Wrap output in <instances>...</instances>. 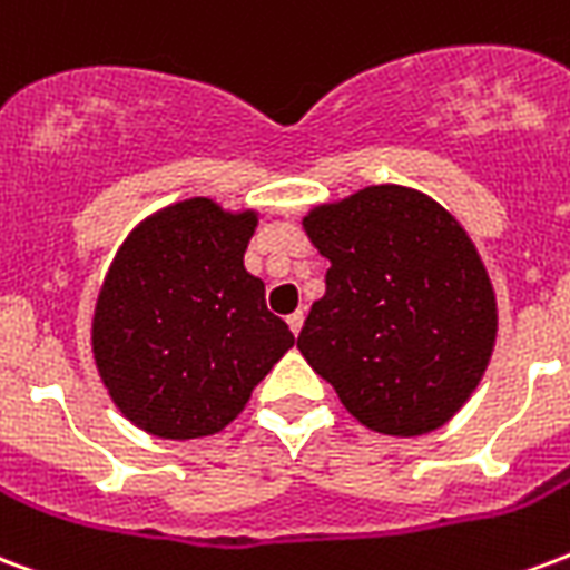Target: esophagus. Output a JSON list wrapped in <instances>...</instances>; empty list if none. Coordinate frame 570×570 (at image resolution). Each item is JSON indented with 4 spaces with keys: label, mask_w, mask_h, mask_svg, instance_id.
Segmentation results:
<instances>
[{
    "label": "esophagus",
    "mask_w": 570,
    "mask_h": 570,
    "mask_svg": "<svg viewBox=\"0 0 570 570\" xmlns=\"http://www.w3.org/2000/svg\"><path fill=\"white\" fill-rule=\"evenodd\" d=\"M286 323H289V328H293V334L302 332V325H304V311H302V307H298L295 314L286 316Z\"/></svg>",
    "instance_id": "esophagus-1"
}]
</instances>
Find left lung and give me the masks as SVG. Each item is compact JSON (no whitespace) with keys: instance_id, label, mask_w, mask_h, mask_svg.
I'll use <instances>...</instances> for the list:
<instances>
[{"instance_id":"8db88e82","label":"left lung","mask_w":570,"mask_h":570,"mask_svg":"<svg viewBox=\"0 0 570 570\" xmlns=\"http://www.w3.org/2000/svg\"><path fill=\"white\" fill-rule=\"evenodd\" d=\"M304 236L332 263L298 350L358 424L421 436L463 410L497 346V289L458 217L406 185L320 203Z\"/></svg>"}]
</instances>
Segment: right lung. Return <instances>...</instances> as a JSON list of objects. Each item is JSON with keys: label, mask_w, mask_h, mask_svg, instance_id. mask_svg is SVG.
<instances>
[{"label": "right lung", "mask_w": 570, "mask_h": 570, "mask_svg": "<svg viewBox=\"0 0 570 570\" xmlns=\"http://www.w3.org/2000/svg\"><path fill=\"white\" fill-rule=\"evenodd\" d=\"M256 208L190 197L130 229L104 275L92 358L116 410L160 440L215 436L295 343L245 268Z\"/></svg>", "instance_id": "right-lung-1"}]
</instances>
